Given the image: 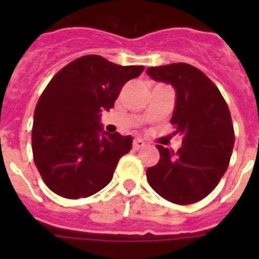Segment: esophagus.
Returning a JSON list of instances; mask_svg holds the SVG:
<instances>
[{"label": "esophagus", "instance_id": "esophagus-1", "mask_svg": "<svg viewBox=\"0 0 259 259\" xmlns=\"http://www.w3.org/2000/svg\"><path fill=\"white\" fill-rule=\"evenodd\" d=\"M132 145H134L135 150H139V149H141V148H144V146H145V143H144L141 139H135L134 144H132Z\"/></svg>", "mask_w": 259, "mask_h": 259}]
</instances>
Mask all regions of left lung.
<instances>
[{"label": "left lung", "instance_id": "1", "mask_svg": "<svg viewBox=\"0 0 259 259\" xmlns=\"http://www.w3.org/2000/svg\"><path fill=\"white\" fill-rule=\"evenodd\" d=\"M146 74L175 89L171 124L183 137L176 153L157 145L161 158L146 170L148 182L170 202H197L227 171L235 144L230 109L211 80L188 63L149 67Z\"/></svg>", "mask_w": 259, "mask_h": 259}]
</instances>
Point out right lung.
I'll list each match as a JSON object with an SVG mask.
<instances>
[{
    "instance_id": "add662e5",
    "label": "right lung",
    "mask_w": 259,
    "mask_h": 259,
    "mask_svg": "<svg viewBox=\"0 0 259 259\" xmlns=\"http://www.w3.org/2000/svg\"><path fill=\"white\" fill-rule=\"evenodd\" d=\"M143 71L144 66L84 56L50 80L36 105L32 127L33 161L50 191L77 200L97 193L113 179L134 139L104 131L101 113L114 107L123 85Z\"/></svg>"
}]
</instances>
